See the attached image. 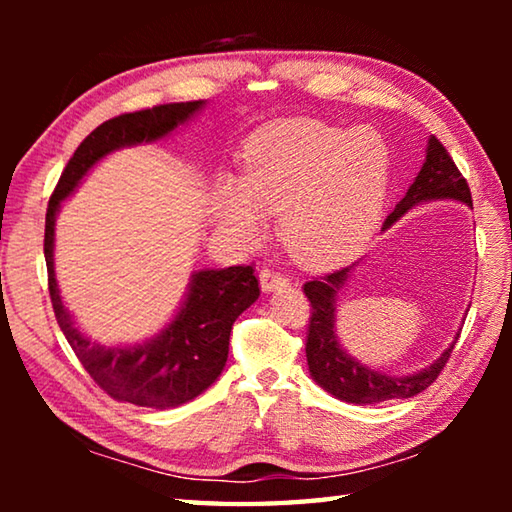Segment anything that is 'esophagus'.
I'll return each instance as SVG.
<instances>
[{
    "label": "esophagus",
    "mask_w": 512,
    "mask_h": 512,
    "mask_svg": "<svg viewBox=\"0 0 512 512\" xmlns=\"http://www.w3.org/2000/svg\"><path fill=\"white\" fill-rule=\"evenodd\" d=\"M289 284V280L280 273L271 271V268H264L262 273H259V287H262L264 293H271V291H280Z\"/></svg>",
    "instance_id": "obj_1"
}]
</instances>
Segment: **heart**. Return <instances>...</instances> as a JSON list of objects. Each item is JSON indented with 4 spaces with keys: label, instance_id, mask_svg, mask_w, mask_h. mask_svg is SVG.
Wrapping results in <instances>:
<instances>
[{
    "label": "heart",
    "instance_id": "heart-1",
    "mask_svg": "<svg viewBox=\"0 0 512 512\" xmlns=\"http://www.w3.org/2000/svg\"><path fill=\"white\" fill-rule=\"evenodd\" d=\"M391 180L393 153L381 133L289 119L250 137L241 183L221 180L214 216L241 241L262 237V214L280 216V239L298 262L334 266L379 223Z\"/></svg>",
    "mask_w": 512,
    "mask_h": 512
}]
</instances>
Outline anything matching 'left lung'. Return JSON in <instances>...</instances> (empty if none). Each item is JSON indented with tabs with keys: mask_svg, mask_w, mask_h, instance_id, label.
Listing matches in <instances>:
<instances>
[{
	"mask_svg": "<svg viewBox=\"0 0 512 512\" xmlns=\"http://www.w3.org/2000/svg\"><path fill=\"white\" fill-rule=\"evenodd\" d=\"M431 201H458L472 207V194L467 187L461 171L456 169L454 160L449 158L445 146L436 137H429L427 149H424L422 169L415 176L413 185L406 189V194L395 210L388 214L384 228L388 230L402 216L413 210L415 205L431 203ZM359 262L345 266L341 271L329 273L325 277H316L305 284V296L311 302V320L307 334V366L309 375L316 384L334 395L336 400L348 404H379L386 400H402V397H413L422 393L424 388L436 381L438 372L445 368L449 354L454 350V343L461 334L458 329L454 341L447 345L438 359H433L427 368L418 372H406V375H391L368 368L366 363L354 359L352 354L343 348L336 334V302H339L341 291L348 287L352 273L357 271ZM465 323V320H463Z\"/></svg>",
	"mask_w": 512,
	"mask_h": 512,
	"instance_id": "8db88e82",
	"label": "left lung"
}]
</instances>
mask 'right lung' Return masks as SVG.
<instances>
[{
	"instance_id": "right-lung-1",
	"label": "right lung",
	"mask_w": 512,
	"mask_h": 512,
	"mask_svg": "<svg viewBox=\"0 0 512 512\" xmlns=\"http://www.w3.org/2000/svg\"><path fill=\"white\" fill-rule=\"evenodd\" d=\"M203 108L205 101L167 103L103 121L69 158L47 207L45 259L58 325L103 391L119 402L146 409H173L192 402L219 379L228 361L232 325L259 298L253 266L194 271L183 302L158 334L140 343L103 345L81 332L60 296L54 264L56 219L63 203L106 155L167 140Z\"/></svg>"
}]
</instances>
